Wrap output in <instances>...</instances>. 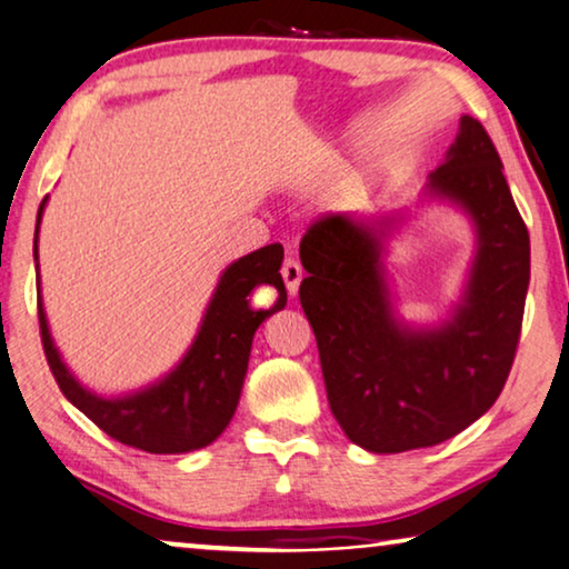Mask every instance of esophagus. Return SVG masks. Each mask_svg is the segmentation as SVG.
<instances>
[{
	"label": "esophagus",
	"mask_w": 569,
	"mask_h": 569,
	"mask_svg": "<svg viewBox=\"0 0 569 569\" xmlns=\"http://www.w3.org/2000/svg\"><path fill=\"white\" fill-rule=\"evenodd\" d=\"M281 276H283V281H286L288 293H291V296L299 293V283H301V278H303V270H301L299 262H296L293 258H286L283 260V268H281Z\"/></svg>",
	"instance_id": "34e87169"
}]
</instances>
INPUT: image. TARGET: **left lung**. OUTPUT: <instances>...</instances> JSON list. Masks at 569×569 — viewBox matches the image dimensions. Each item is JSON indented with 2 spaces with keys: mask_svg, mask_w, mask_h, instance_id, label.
<instances>
[{
  "mask_svg": "<svg viewBox=\"0 0 569 569\" xmlns=\"http://www.w3.org/2000/svg\"><path fill=\"white\" fill-rule=\"evenodd\" d=\"M433 196L477 227L467 296L433 330L397 322L381 268L389 219L327 213L301 237L299 299L315 330L330 410L371 453L443 443L490 410L513 366L531 278V244L485 126L461 118Z\"/></svg>",
  "mask_w": 569,
  "mask_h": 569,
  "instance_id": "8db88e82",
  "label": "left lung"
}]
</instances>
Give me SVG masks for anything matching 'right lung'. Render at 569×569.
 I'll use <instances>...</instances> for the list:
<instances>
[{"mask_svg": "<svg viewBox=\"0 0 569 569\" xmlns=\"http://www.w3.org/2000/svg\"><path fill=\"white\" fill-rule=\"evenodd\" d=\"M46 201L48 198L38 208V223ZM281 262V244L260 247L231 262L216 286L201 330L180 366L159 383L118 399L92 395L69 373L48 332L46 311L38 296L43 353L56 383L77 410H82L102 433L116 438L118 443L147 453H186L213 443L237 410L254 330L266 322V317L286 307V286L278 273ZM260 284H273L279 291V299L270 310H254L249 301L251 291Z\"/></svg>", "mask_w": 569, "mask_h": 569, "instance_id": "right-lung-1", "label": "right lung"}]
</instances>
